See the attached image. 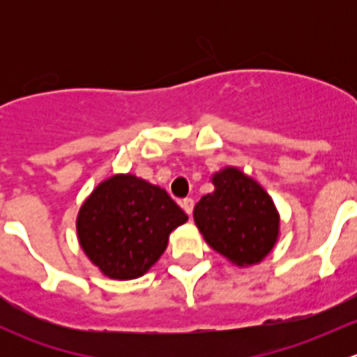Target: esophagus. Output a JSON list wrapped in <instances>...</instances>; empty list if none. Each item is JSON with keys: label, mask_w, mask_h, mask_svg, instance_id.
Returning <instances> with one entry per match:
<instances>
[{"label": "esophagus", "mask_w": 357, "mask_h": 357, "mask_svg": "<svg viewBox=\"0 0 357 357\" xmlns=\"http://www.w3.org/2000/svg\"><path fill=\"white\" fill-rule=\"evenodd\" d=\"M181 208L186 212V214L192 215V212H193V200L192 199H185V200H183L181 202Z\"/></svg>", "instance_id": "34e87169"}]
</instances>
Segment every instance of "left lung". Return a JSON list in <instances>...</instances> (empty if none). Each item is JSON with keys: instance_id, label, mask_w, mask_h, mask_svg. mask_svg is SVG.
I'll return each mask as SVG.
<instances>
[{"instance_id": "obj_1", "label": "left lung", "mask_w": 357, "mask_h": 357, "mask_svg": "<svg viewBox=\"0 0 357 357\" xmlns=\"http://www.w3.org/2000/svg\"><path fill=\"white\" fill-rule=\"evenodd\" d=\"M214 192L200 199L193 219L205 242L240 268L259 264L280 236V214L264 188L238 167L211 178Z\"/></svg>"}]
</instances>
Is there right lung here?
I'll return each instance as SVG.
<instances>
[{"label": "right lung", "mask_w": 357, "mask_h": 357, "mask_svg": "<svg viewBox=\"0 0 357 357\" xmlns=\"http://www.w3.org/2000/svg\"><path fill=\"white\" fill-rule=\"evenodd\" d=\"M186 221L164 188L135 174H114L81 205L75 228L79 245L102 275L135 280L155 264L169 235Z\"/></svg>", "instance_id": "add662e5"}]
</instances>
